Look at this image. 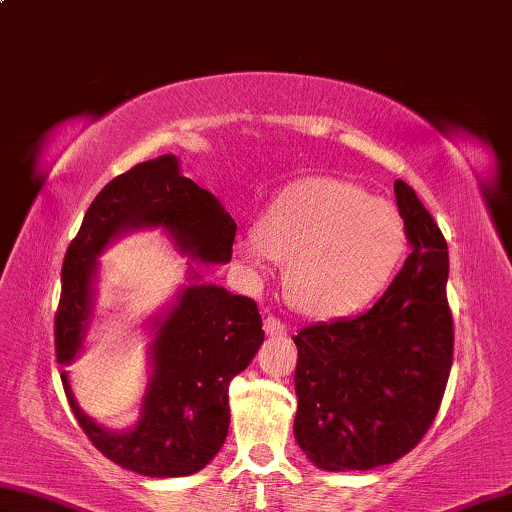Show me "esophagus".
I'll list each match as a JSON object with an SVG mask.
<instances>
[{
  "label": "esophagus",
  "mask_w": 512,
  "mask_h": 512,
  "mask_svg": "<svg viewBox=\"0 0 512 512\" xmlns=\"http://www.w3.org/2000/svg\"><path fill=\"white\" fill-rule=\"evenodd\" d=\"M263 328H265V333L270 335V337H283L285 333H288V326H285L283 321L276 319V317H265Z\"/></svg>",
  "instance_id": "esophagus-1"
}]
</instances>
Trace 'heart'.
Masks as SVG:
<instances>
[{
    "mask_svg": "<svg viewBox=\"0 0 512 512\" xmlns=\"http://www.w3.org/2000/svg\"><path fill=\"white\" fill-rule=\"evenodd\" d=\"M407 247L396 204L337 177H306L274 197L238 256L254 270L285 263V292L301 315L335 319L387 288Z\"/></svg>",
    "mask_w": 512,
    "mask_h": 512,
    "instance_id": "b5f03b06",
    "label": "heart"
}]
</instances>
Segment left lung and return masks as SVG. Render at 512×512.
Returning <instances> with one entry per match:
<instances>
[{
  "instance_id": "obj_1",
  "label": "left lung",
  "mask_w": 512,
  "mask_h": 512,
  "mask_svg": "<svg viewBox=\"0 0 512 512\" xmlns=\"http://www.w3.org/2000/svg\"><path fill=\"white\" fill-rule=\"evenodd\" d=\"M411 254L362 315L301 328L294 438L319 470H373L414 450L441 407L452 366L450 256L402 179L393 184Z\"/></svg>"
}]
</instances>
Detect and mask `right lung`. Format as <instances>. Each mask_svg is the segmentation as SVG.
Returning a JSON list of instances; mask_svg holds the SVG:
<instances>
[{
  "instance_id": "add662e5",
  "label": "right lung",
  "mask_w": 512,
  "mask_h": 512,
  "mask_svg": "<svg viewBox=\"0 0 512 512\" xmlns=\"http://www.w3.org/2000/svg\"><path fill=\"white\" fill-rule=\"evenodd\" d=\"M152 229L164 231L191 261H231L236 222L218 197L182 175L175 155L143 161L114 177L89 204L62 263L58 364H74L85 353L98 319V256L130 233ZM191 261L186 283L143 321L148 384L132 425L110 429L96 423L80 409L69 373H60L74 416L96 450L143 477H186L211 463L229 432V382L247 369L265 339L256 303L204 283Z\"/></svg>"
}]
</instances>
